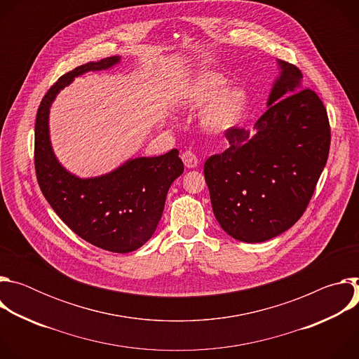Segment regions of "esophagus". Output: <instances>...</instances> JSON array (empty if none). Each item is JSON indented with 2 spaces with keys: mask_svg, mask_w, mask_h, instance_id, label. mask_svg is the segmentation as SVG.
<instances>
[{
  "mask_svg": "<svg viewBox=\"0 0 359 359\" xmlns=\"http://www.w3.org/2000/svg\"><path fill=\"white\" fill-rule=\"evenodd\" d=\"M182 161H183L184 166L189 168V169H193V168H196V166L198 165L197 156L194 155L193 151H190V150H186V151L183 153V155H182Z\"/></svg>",
  "mask_w": 359,
  "mask_h": 359,
  "instance_id": "1",
  "label": "esophagus"
}]
</instances>
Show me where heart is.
Segmentation results:
<instances>
[{"label":"heart","instance_id":"1","mask_svg":"<svg viewBox=\"0 0 359 359\" xmlns=\"http://www.w3.org/2000/svg\"><path fill=\"white\" fill-rule=\"evenodd\" d=\"M226 85V79L215 72H204L197 76L184 90V97L194 105H201L216 96ZM245 107V95L240 89H231L216 96L203 112V123L208 129L222 132L240 119Z\"/></svg>","mask_w":359,"mask_h":359}]
</instances>
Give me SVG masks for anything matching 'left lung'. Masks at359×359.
Here are the masks:
<instances>
[{"mask_svg":"<svg viewBox=\"0 0 359 359\" xmlns=\"http://www.w3.org/2000/svg\"><path fill=\"white\" fill-rule=\"evenodd\" d=\"M269 109L252 137L230 128L229 147L204 163L212 208L222 229L236 240L262 243L304 215L328 159L331 128L320 96L301 89V71L278 61Z\"/></svg>","mask_w":359,"mask_h":359,"instance_id":"obj_1","label":"left lung"}]
</instances>
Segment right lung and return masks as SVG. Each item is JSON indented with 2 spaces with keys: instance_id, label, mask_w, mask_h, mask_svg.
I'll return each mask as SVG.
<instances>
[{
  "instance_id": "right-lung-1",
  "label": "right lung",
  "mask_w": 359,
  "mask_h": 359,
  "mask_svg": "<svg viewBox=\"0 0 359 359\" xmlns=\"http://www.w3.org/2000/svg\"><path fill=\"white\" fill-rule=\"evenodd\" d=\"M119 60L109 57L76 67L48 89L35 119L34 163L43 197L75 234L99 248L129 252L142 247L158 227L168 190L183 173L179 150L129 161L105 176L79 179L58 163L48 135L49 107L57 93L75 76L108 69Z\"/></svg>"
}]
</instances>
